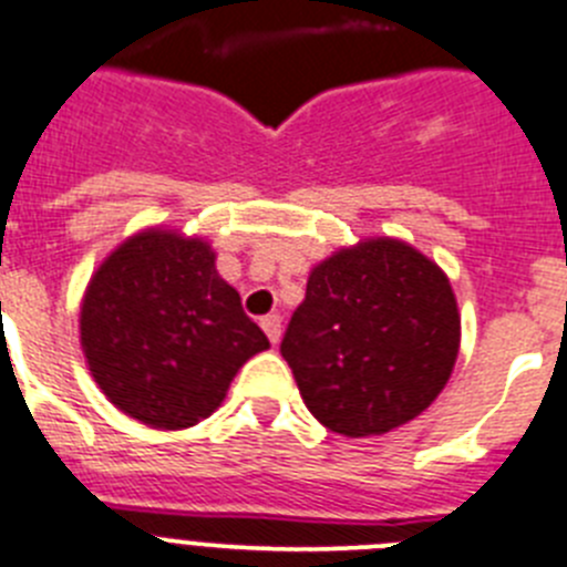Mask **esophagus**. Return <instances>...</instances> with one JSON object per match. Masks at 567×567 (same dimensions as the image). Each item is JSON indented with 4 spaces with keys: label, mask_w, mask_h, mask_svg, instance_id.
I'll return each instance as SVG.
<instances>
[{
    "label": "esophagus",
    "mask_w": 567,
    "mask_h": 567,
    "mask_svg": "<svg viewBox=\"0 0 567 567\" xmlns=\"http://www.w3.org/2000/svg\"><path fill=\"white\" fill-rule=\"evenodd\" d=\"M259 324H262L265 336L271 339V344H277L279 336H282V319H279L277 313H271V316H265V319L259 321Z\"/></svg>",
    "instance_id": "obj_1"
}]
</instances>
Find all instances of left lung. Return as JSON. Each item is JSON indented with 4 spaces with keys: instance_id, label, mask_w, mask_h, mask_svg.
I'll return each mask as SVG.
<instances>
[{
    "instance_id": "1",
    "label": "left lung",
    "mask_w": 567,
    "mask_h": 567,
    "mask_svg": "<svg viewBox=\"0 0 567 567\" xmlns=\"http://www.w3.org/2000/svg\"><path fill=\"white\" fill-rule=\"evenodd\" d=\"M461 313L446 274L401 239H364L319 262L293 310L282 359L319 423L384 435L446 386Z\"/></svg>"
}]
</instances>
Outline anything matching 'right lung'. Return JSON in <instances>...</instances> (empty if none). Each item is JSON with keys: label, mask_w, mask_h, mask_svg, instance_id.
<instances>
[{"label": "right lung", "mask_w": 567, "mask_h": 567, "mask_svg": "<svg viewBox=\"0 0 567 567\" xmlns=\"http://www.w3.org/2000/svg\"><path fill=\"white\" fill-rule=\"evenodd\" d=\"M268 336L217 274L206 239L146 228L101 262L81 302V350L112 404L186 430L223 404Z\"/></svg>", "instance_id": "add662e5"}]
</instances>
